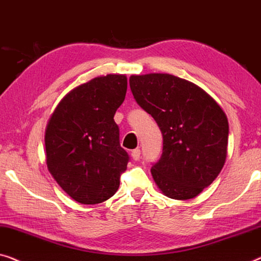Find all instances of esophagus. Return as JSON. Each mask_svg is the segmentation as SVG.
Returning <instances> with one entry per match:
<instances>
[{"label": "esophagus", "instance_id": "esophagus-1", "mask_svg": "<svg viewBox=\"0 0 261 261\" xmlns=\"http://www.w3.org/2000/svg\"><path fill=\"white\" fill-rule=\"evenodd\" d=\"M131 157H132V159H134L135 161H138L139 159H141V149L137 148V149L132 150Z\"/></svg>", "mask_w": 261, "mask_h": 261}]
</instances>
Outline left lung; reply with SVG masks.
I'll return each mask as SVG.
<instances>
[{
  "label": "left lung",
  "mask_w": 261,
  "mask_h": 261,
  "mask_svg": "<svg viewBox=\"0 0 261 261\" xmlns=\"http://www.w3.org/2000/svg\"><path fill=\"white\" fill-rule=\"evenodd\" d=\"M141 108L163 136V151L151 174L164 195L189 200L218 177L225 164L228 120L218 102L195 84L167 73L131 75Z\"/></svg>",
  "instance_id": "left-lung-1"
}]
</instances>
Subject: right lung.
<instances>
[{
  "instance_id": "obj_1",
  "label": "right lung",
  "mask_w": 261,
  "mask_h": 261,
  "mask_svg": "<svg viewBox=\"0 0 261 261\" xmlns=\"http://www.w3.org/2000/svg\"><path fill=\"white\" fill-rule=\"evenodd\" d=\"M123 74L97 76L67 93L45 135L47 167L58 185L83 204L115 195L130 157L120 146L117 109L125 99Z\"/></svg>"
}]
</instances>
